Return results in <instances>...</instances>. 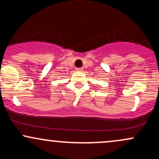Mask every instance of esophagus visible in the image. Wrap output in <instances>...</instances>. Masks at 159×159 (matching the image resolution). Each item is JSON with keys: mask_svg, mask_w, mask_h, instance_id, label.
Segmentation results:
<instances>
[{"mask_svg": "<svg viewBox=\"0 0 159 159\" xmlns=\"http://www.w3.org/2000/svg\"><path fill=\"white\" fill-rule=\"evenodd\" d=\"M75 70L78 71V72H82L83 71V68H76Z\"/></svg>", "mask_w": 159, "mask_h": 159, "instance_id": "obj_1", "label": "esophagus"}]
</instances>
